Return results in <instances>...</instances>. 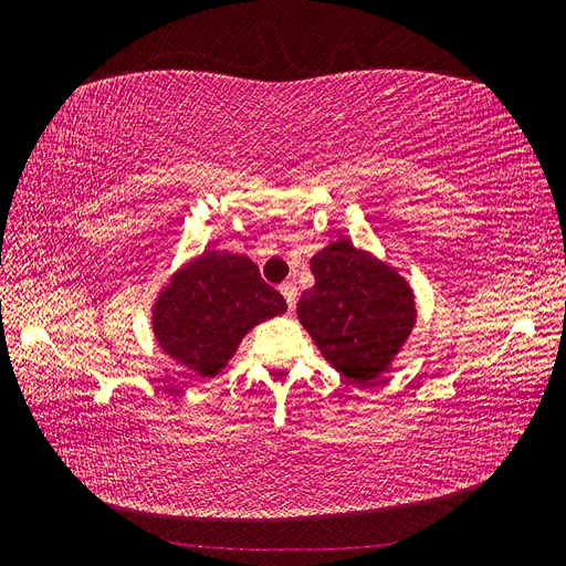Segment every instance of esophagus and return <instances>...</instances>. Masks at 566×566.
Instances as JSON below:
<instances>
[{
    "instance_id": "1",
    "label": "esophagus",
    "mask_w": 566,
    "mask_h": 566,
    "mask_svg": "<svg viewBox=\"0 0 566 566\" xmlns=\"http://www.w3.org/2000/svg\"><path fill=\"white\" fill-rule=\"evenodd\" d=\"M281 295L285 297V302H287V306L290 310H295V302H297V285L293 283V281H285V283H281Z\"/></svg>"
}]
</instances>
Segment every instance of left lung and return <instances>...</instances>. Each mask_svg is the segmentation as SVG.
Returning <instances> with one entry per match:
<instances>
[{
	"instance_id": "8db88e82",
	"label": "left lung",
	"mask_w": 566,
	"mask_h": 566,
	"mask_svg": "<svg viewBox=\"0 0 566 566\" xmlns=\"http://www.w3.org/2000/svg\"><path fill=\"white\" fill-rule=\"evenodd\" d=\"M312 273L316 283L300 297V323L342 375L375 380L413 328V293L397 271L347 238L314 254Z\"/></svg>"
}]
</instances>
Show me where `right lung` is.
Wrapping results in <instances>:
<instances>
[{
	"mask_svg": "<svg viewBox=\"0 0 566 566\" xmlns=\"http://www.w3.org/2000/svg\"><path fill=\"white\" fill-rule=\"evenodd\" d=\"M287 304L243 254L205 252L179 271L153 312L160 347L200 378H212L243 335Z\"/></svg>",
	"mask_w": 566,
	"mask_h": 566,
	"instance_id": "1",
	"label": "right lung"
}]
</instances>
